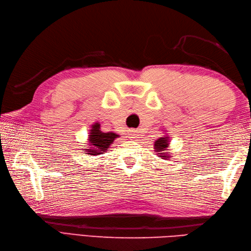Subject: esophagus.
<instances>
[{"label": "esophagus", "instance_id": "34e87169", "mask_svg": "<svg viewBox=\"0 0 251 251\" xmlns=\"http://www.w3.org/2000/svg\"><path fill=\"white\" fill-rule=\"evenodd\" d=\"M129 136H130V138H134V139H135V138H137V136H138V131L137 130H131Z\"/></svg>", "mask_w": 251, "mask_h": 251}]
</instances>
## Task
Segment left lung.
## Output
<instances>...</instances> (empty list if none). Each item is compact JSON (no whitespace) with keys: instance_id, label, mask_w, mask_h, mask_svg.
I'll use <instances>...</instances> for the list:
<instances>
[{"instance_id":"left-lung-1","label":"left lung","mask_w":251,"mask_h":251,"mask_svg":"<svg viewBox=\"0 0 251 251\" xmlns=\"http://www.w3.org/2000/svg\"><path fill=\"white\" fill-rule=\"evenodd\" d=\"M169 148V137L165 136L158 138L156 141H154V150L158 154V156L163 159H168L172 156L169 155L168 151Z\"/></svg>"}]
</instances>
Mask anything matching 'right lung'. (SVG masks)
I'll return each instance as SVG.
<instances>
[{
    "label": "right lung",
    "mask_w": 251,
    "mask_h": 251,
    "mask_svg": "<svg viewBox=\"0 0 251 251\" xmlns=\"http://www.w3.org/2000/svg\"><path fill=\"white\" fill-rule=\"evenodd\" d=\"M120 136L114 132H102L100 129L99 123H95L92 125V129L88 135V149H84V152L90 155H99L109 150L111 143Z\"/></svg>",
    "instance_id": "add662e5"
}]
</instances>
